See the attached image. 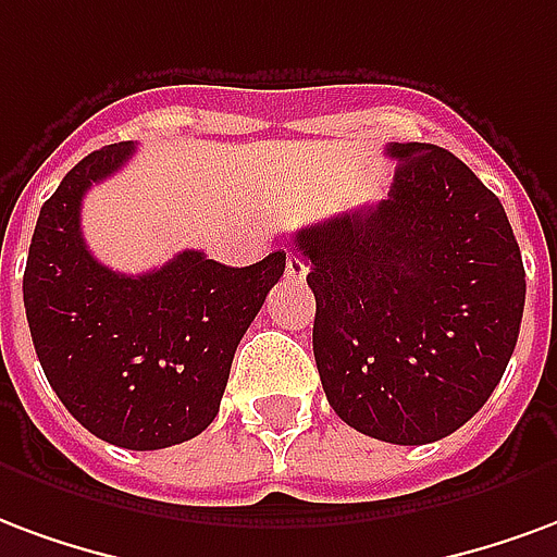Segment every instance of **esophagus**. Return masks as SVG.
<instances>
[{
  "label": "esophagus",
  "instance_id": "obj_1",
  "mask_svg": "<svg viewBox=\"0 0 557 557\" xmlns=\"http://www.w3.org/2000/svg\"><path fill=\"white\" fill-rule=\"evenodd\" d=\"M284 275L290 278V282H302L308 275V263L299 258V255H287V261H284Z\"/></svg>",
  "mask_w": 557,
  "mask_h": 557
}]
</instances>
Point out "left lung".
<instances>
[{
	"label": "left lung",
	"instance_id": "left-lung-1",
	"mask_svg": "<svg viewBox=\"0 0 557 557\" xmlns=\"http://www.w3.org/2000/svg\"><path fill=\"white\" fill-rule=\"evenodd\" d=\"M388 198L296 231L318 299L329 407L392 445L445 440L484 407L519 338L525 270L502 201L450 150L388 145Z\"/></svg>",
	"mask_w": 557,
	"mask_h": 557
}]
</instances>
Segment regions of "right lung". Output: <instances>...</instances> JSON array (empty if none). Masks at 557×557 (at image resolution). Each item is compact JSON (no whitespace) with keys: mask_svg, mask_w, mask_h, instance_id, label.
Masks as SVG:
<instances>
[{"mask_svg":"<svg viewBox=\"0 0 557 557\" xmlns=\"http://www.w3.org/2000/svg\"><path fill=\"white\" fill-rule=\"evenodd\" d=\"M133 141L88 153L40 207L23 273L38 362L88 433L129 450L193 440L216 418L231 362L284 251L225 267L186 249L141 275L109 270L88 251L79 210L91 184L133 157Z\"/></svg>","mask_w":557,"mask_h":557,"instance_id":"add662e5","label":"right lung"}]
</instances>
